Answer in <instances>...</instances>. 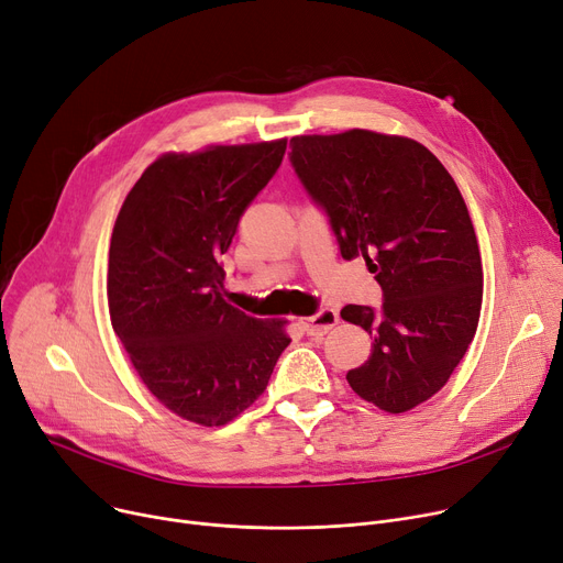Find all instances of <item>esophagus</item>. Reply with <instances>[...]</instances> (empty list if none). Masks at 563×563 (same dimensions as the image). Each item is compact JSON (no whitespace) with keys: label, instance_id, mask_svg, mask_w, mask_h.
<instances>
[{"label":"esophagus","instance_id":"esophagus-1","mask_svg":"<svg viewBox=\"0 0 563 563\" xmlns=\"http://www.w3.org/2000/svg\"><path fill=\"white\" fill-rule=\"evenodd\" d=\"M299 321H301L303 331H306L310 338H321V335H327L333 327H338L340 317H338L335 310L323 308V310H319V312L312 314V317H301Z\"/></svg>","mask_w":563,"mask_h":563}]
</instances>
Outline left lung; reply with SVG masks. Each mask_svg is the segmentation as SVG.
I'll list each match as a JSON object with an SVG mask.
<instances>
[{
	"label": "left lung",
	"mask_w": 563,
	"mask_h": 563,
	"mask_svg": "<svg viewBox=\"0 0 563 563\" xmlns=\"http://www.w3.org/2000/svg\"><path fill=\"white\" fill-rule=\"evenodd\" d=\"M289 147L342 257H363L383 289L380 312H340L374 338L369 358L346 374L351 390L393 416L424 404L463 361L484 297L477 234L454 177L422 143L374 130L301 134Z\"/></svg>",
	"instance_id": "1"
}]
</instances>
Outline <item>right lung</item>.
I'll use <instances>...</instances> for the list:
<instances>
[{
    "instance_id": "add662e5",
    "label": "right lung",
    "mask_w": 563,
    "mask_h": 563,
    "mask_svg": "<svg viewBox=\"0 0 563 563\" xmlns=\"http://www.w3.org/2000/svg\"><path fill=\"white\" fill-rule=\"evenodd\" d=\"M285 147L276 139L164 153L113 223L111 327L151 395L200 427L242 416L291 342L287 319L249 317L225 301L219 262Z\"/></svg>"
}]
</instances>
